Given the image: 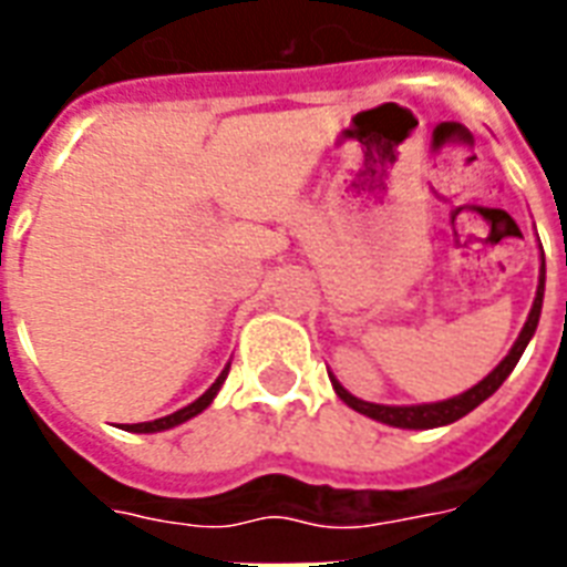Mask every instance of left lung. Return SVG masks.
I'll use <instances>...</instances> for the list:
<instances>
[{
    "label": "left lung",
    "mask_w": 567,
    "mask_h": 567,
    "mask_svg": "<svg viewBox=\"0 0 567 567\" xmlns=\"http://www.w3.org/2000/svg\"><path fill=\"white\" fill-rule=\"evenodd\" d=\"M542 302H545V261H542V270H538V288H536V300H533V309H529V318L520 329L518 341L512 344L509 355L503 359L497 368H494L483 382H476L474 388H467L465 394L450 396V400H441V403H421V405H379V403H368V400H359L347 391L336 377L332 379V388H336V394L344 400L350 409H355L359 414H368L373 421L388 423V426H400V430H435V426H447V423L458 421V417H465L467 412H474L476 405L488 400V396L497 391V388L506 382L512 371H515V364L527 350L529 338L536 336L538 318H542Z\"/></svg>",
    "instance_id": "obj_1"
}]
</instances>
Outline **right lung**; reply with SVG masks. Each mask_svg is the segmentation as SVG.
<instances>
[{"instance_id": "add662e5", "label": "right lung", "mask_w": 567, "mask_h": 567, "mask_svg": "<svg viewBox=\"0 0 567 567\" xmlns=\"http://www.w3.org/2000/svg\"><path fill=\"white\" fill-rule=\"evenodd\" d=\"M226 373H229V364H226V371L220 373V377L214 379V385L205 391L203 396H196L194 403L185 405V409H179V412L167 414V417H158V421H146V423H123V430L128 432H164V430H173V426H179V423L190 421V417H196V414L203 412V409H208L212 405V400L217 396V391H220V385L226 382Z\"/></svg>"}]
</instances>
